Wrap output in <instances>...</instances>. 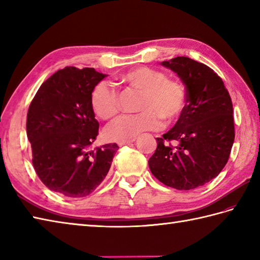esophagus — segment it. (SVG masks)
<instances>
[{
  "instance_id": "1",
  "label": "esophagus",
  "mask_w": 260,
  "mask_h": 260,
  "mask_svg": "<svg viewBox=\"0 0 260 260\" xmlns=\"http://www.w3.org/2000/svg\"><path fill=\"white\" fill-rule=\"evenodd\" d=\"M135 140H127V141H121V142H118V145L119 146H124V145H128V144H132Z\"/></svg>"
}]
</instances>
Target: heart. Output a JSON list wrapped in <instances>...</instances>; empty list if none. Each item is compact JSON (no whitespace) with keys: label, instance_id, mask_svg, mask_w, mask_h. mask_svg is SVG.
Returning <instances> with one entry per match:
<instances>
[{"label":"heart","instance_id":"heart-1","mask_svg":"<svg viewBox=\"0 0 260 260\" xmlns=\"http://www.w3.org/2000/svg\"><path fill=\"white\" fill-rule=\"evenodd\" d=\"M121 81L142 93L137 109L141 113L124 115L105 129L108 140H132L146 131H156L163 120L172 123L185 107L186 90L178 79L168 78L162 71L150 67H137L127 71ZM91 107L99 118L108 120L119 112L118 93L107 81L98 82L91 92Z\"/></svg>","mask_w":260,"mask_h":260}]
</instances>
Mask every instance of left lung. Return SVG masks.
I'll return each instance as SVG.
<instances>
[{"mask_svg": "<svg viewBox=\"0 0 260 260\" xmlns=\"http://www.w3.org/2000/svg\"><path fill=\"white\" fill-rule=\"evenodd\" d=\"M186 90L183 113L148 159L152 174L176 190H192L214 179L227 164L235 141L233 102L222 79L187 57L163 61ZM176 140L175 148L165 141Z\"/></svg>", "mask_w": 260, "mask_h": 260, "instance_id": "1", "label": "left lung"}]
</instances>
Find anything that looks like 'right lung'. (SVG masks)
I'll list each match as a JSON object with an SVG mask.
<instances>
[{
  "label": "right lung",
  "mask_w": 260,
  "mask_h": 260,
  "mask_svg": "<svg viewBox=\"0 0 260 260\" xmlns=\"http://www.w3.org/2000/svg\"><path fill=\"white\" fill-rule=\"evenodd\" d=\"M105 77L93 68L58 70L39 88L27 110L33 168L48 189L67 198L95 191L118 150L116 143L90 150L99 128L91 92Z\"/></svg>",
  "instance_id": "right-lung-1"
}]
</instances>
